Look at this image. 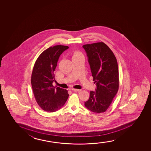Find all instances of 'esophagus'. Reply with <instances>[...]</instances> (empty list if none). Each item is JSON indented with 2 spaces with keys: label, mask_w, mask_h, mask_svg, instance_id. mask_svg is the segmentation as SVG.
I'll use <instances>...</instances> for the list:
<instances>
[{
  "label": "esophagus",
  "mask_w": 151,
  "mask_h": 151,
  "mask_svg": "<svg viewBox=\"0 0 151 151\" xmlns=\"http://www.w3.org/2000/svg\"><path fill=\"white\" fill-rule=\"evenodd\" d=\"M72 90H73V91H77V92H81V90H80V89H74V88L72 89Z\"/></svg>",
  "instance_id": "34e87169"
}]
</instances>
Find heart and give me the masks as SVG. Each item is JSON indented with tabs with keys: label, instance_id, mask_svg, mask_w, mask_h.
<instances>
[{
	"label": "heart",
	"instance_id": "1",
	"mask_svg": "<svg viewBox=\"0 0 151 151\" xmlns=\"http://www.w3.org/2000/svg\"><path fill=\"white\" fill-rule=\"evenodd\" d=\"M81 53L80 52H75L74 55H73V57H74V56H77V55H81Z\"/></svg>",
	"mask_w": 151,
	"mask_h": 151
}]
</instances>
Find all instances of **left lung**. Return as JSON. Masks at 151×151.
Returning a JSON list of instances; mask_svg holds the SVG:
<instances>
[{"mask_svg": "<svg viewBox=\"0 0 151 151\" xmlns=\"http://www.w3.org/2000/svg\"><path fill=\"white\" fill-rule=\"evenodd\" d=\"M88 58L95 91H90L86 107L95 113L105 112L118 92L119 86L118 62L106 44L97 42L83 45Z\"/></svg>", "mask_w": 151, "mask_h": 151, "instance_id": "1", "label": "left lung"}]
</instances>
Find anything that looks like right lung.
I'll return each mask as SVG.
<instances>
[{
	"mask_svg": "<svg viewBox=\"0 0 151 151\" xmlns=\"http://www.w3.org/2000/svg\"><path fill=\"white\" fill-rule=\"evenodd\" d=\"M67 46L50 47L42 52L35 61L31 74V83L35 100L42 109L54 112L60 109L68 99V91L54 87V72L61 54Z\"/></svg>",
	"mask_w": 151,
	"mask_h": 151,
	"instance_id": "add662e5",
	"label": "right lung"
}]
</instances>
